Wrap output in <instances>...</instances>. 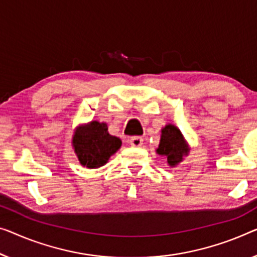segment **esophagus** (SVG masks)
Segmentation results:
<instances>
[{
  "instance_id": "1",
  "label": "esophagus",
  "mask_w": 257,
  "mask_h": 257,
  "mask_svg": "<svg viewBox=\"0 0 257 257\" xmlns=\"http://www.w3.org/2000/svg\"><path fill=\"white\" fill-rule=\"evenodd\" d=\"M129 143L132 147H135V148H139L141 147L142 144H143V139L140 136H135V137H132V139L129 140Z\"/></svg>"
}]
</instances>
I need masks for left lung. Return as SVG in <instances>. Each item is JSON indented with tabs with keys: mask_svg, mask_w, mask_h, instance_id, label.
<instances>
[{
	"mask_svg": "<svg viewBox=\"0 0 257 257\" xmlns=\"http://www.w3.org/2000/svg\"><path fill=\"white\" fill-rule=\"evenodd\" d=\"M188 147L185 143L183 136L180 130L173 124H167L162 130V139L157 152L167 157L170 165H175L182 160V157L188 155Z\"/></svg>",
	"mask_w": 257,
	"mask_h": 257,
	"instance_id": "obj_1",
	"label": "left lung"
}]
</instances>
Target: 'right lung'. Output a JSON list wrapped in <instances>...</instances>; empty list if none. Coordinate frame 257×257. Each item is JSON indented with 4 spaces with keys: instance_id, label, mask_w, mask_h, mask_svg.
I'll use <instances>...</instances> for the list:
<instances>
[{
    "instance_id": "1",
    "label": "right lung",
    "mask_w": 257,
    "mask_h": 257,
    "mask_svg": "<svg viewBox=\"0 0 257 257\" xmlns=\"http://www.w3.org/2000/svg\"><path fill=\"white\" fill-rule=\"evenodd\" d=\"M72 144L82 165L98 168L120 149L121 140L109 135L106 123L92 121L76 130Z\"/></svg>"
}]
</instances>
